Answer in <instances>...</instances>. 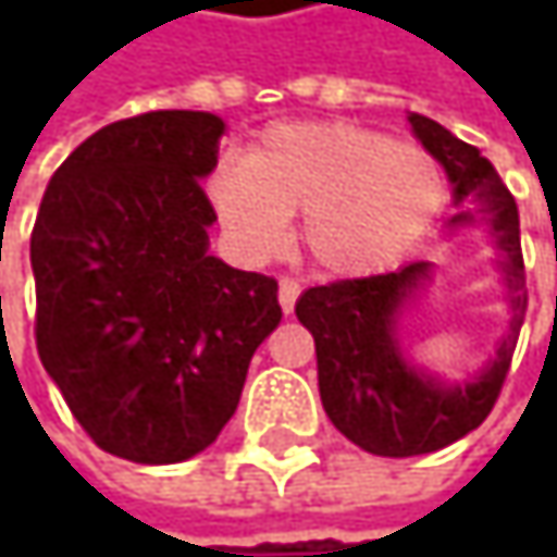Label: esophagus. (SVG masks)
<instances>
[{
    "label": "esophagus",
    "instance_id": "34e87169",
    "mask_svg": "<svg viewBox=\"0 0 557 557\" xmlns=\"http://www.w3.org/2000/svg\"><path fill=\"white\" fill-rule=\"evenodd\" d=\"M296 299H299V283L293 277L280 280V306H283V312H293Z\"/></svg>",
    "mask_w": 557,
    "mask_h": 557
}]
</instances>
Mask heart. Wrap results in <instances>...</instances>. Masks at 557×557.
I'll use <instances>...</instances> for the list:
<instances>
[{
  "label": "heart",
  "mask_w": 557,
  "mask_h": 557,
  "mask_svg": "<svg viewBox=\"0 0 557 557\" xmlns=\"http://www.w3.org/2000/svg\"><path fill=\"white\" fill-rule=\"evenodd\" d=\"M215 215L248 261L283 251L289 215L302 212L309 258L338 277H364L403 261L448 202V176L419 145L351 122H286L268 128L245 161L209 173Z\"/></svg>",
  "instance_id": "heart-1"
}]
</instances>
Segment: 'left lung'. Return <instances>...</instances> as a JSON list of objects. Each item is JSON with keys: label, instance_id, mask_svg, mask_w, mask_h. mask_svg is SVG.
<instances>
[{"label": "left lung", "instance_id": "left-lung-1", "mask_svg": "<svg viewBox=\"0 0 557 557\" xmlns=\"http://www.w3.org/2000/svg\"><path fill=\"white\" fill-rule=\"evenodd\" d=\"M412 132L429 154L448 170L455 206L448 225L487 219L503 251V280L509 289L512 322L497 361L465 387H442L406 364L393 325L399 306L429 277V264H406L393 274L335 280L312 286L296 302V319L315 338L319 396L332 425L358 448L381 458H412L438 451L478 429L509 374L516 338L525 319L529 289L519 248V209L500 173L474 145L425 115H409Z\"/></svg>", "mask_w": 557, "mask_h": 557}]
</instances>
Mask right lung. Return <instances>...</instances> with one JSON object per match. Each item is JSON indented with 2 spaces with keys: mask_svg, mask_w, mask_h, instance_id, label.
Segmentation results:
<instances>
[{
  "mask_svg": "<svg viewBox=\"0 0 557 557\" xmlns=\"http://www.w3.org/2000/svg\"><path fill=\"white\" fill-rule=\"evenodd\" d=\"M225 122L161 109L89 135L35 228V342L73 419L109 455L176 465L219 438L283 319L277 280L209 255L202 176Z\"/></svg>",
  "mask_w": 557,
  "mask_h": 557,
  "instance_id": "1",
  "label": "right lung"
}]
</instances>
